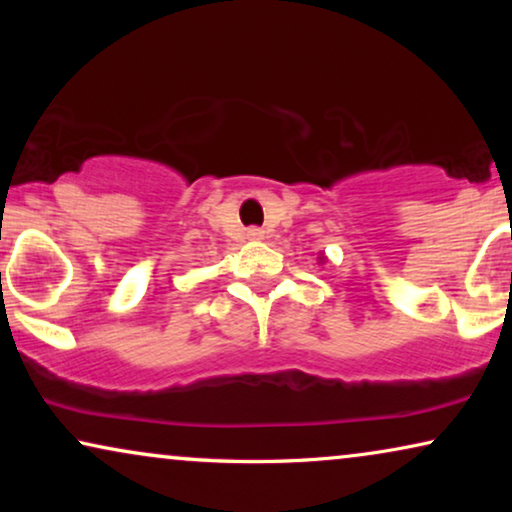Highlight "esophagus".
I'll return each instance as SVG.
<instances>
[{
    "mask_svg": "<svg viewBox=\"0 0 512 512\" xmlns=\"http://www.w3.org/2000/svg\"><path fill=\"white\" fill-rule=\"evenodd\" d=\"M263 235H265L263 230H261V228H256V226L247 230V237H249V240H263Z\"/></svg>",
    "mask_w": 512,
    "mask_h": 512,
    "instance_id": "1",
    "label": "esophagus"
}]
</instances>
